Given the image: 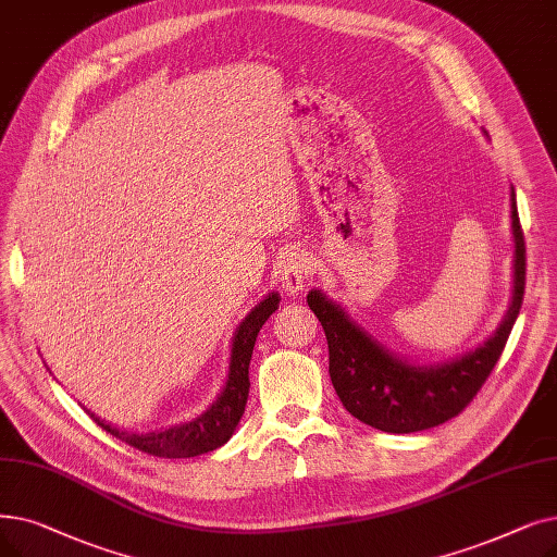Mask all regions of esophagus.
<instances>
[{"label": "esophagus", "instance_id": "esophagus-1", "mask_svg": "<svg viewBox=\"0 0 557 557\" xmlns=\"http://www.w3.org/2000/svg\"><path fill=\"white\" fill-rule=\"evenodd\" d=\"M313 275V263L302 250H288L280 259V282L286 294H300L305 282Z\"/></svg>", "mask_w": 557, "mask_h": 557}]
</instances>
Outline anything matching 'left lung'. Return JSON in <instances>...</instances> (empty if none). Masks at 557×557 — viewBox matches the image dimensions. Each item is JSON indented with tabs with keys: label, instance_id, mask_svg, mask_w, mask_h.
<instances>
[{
	"label": "left lung",
	"instance_id": "obj_1",
	"mask_svg": "<svg viewBox=\"0 0 557 557\" xmlns=\"http://www.w3.org/2000/svg\"><path fill=\"white\" fill-rule=\"evenodd\" d=\"M512 234L515 292L505 319L485 344L437 367H414L398 359L323 292H309L307 305L327 336L334 392L355 419L382 432L407 434L446 423L475 398L500 359L523 302L525 244L515 188Z\"/></svg>",
	"mask_w": 557,
	"mask_h": 557
}]
</instances>
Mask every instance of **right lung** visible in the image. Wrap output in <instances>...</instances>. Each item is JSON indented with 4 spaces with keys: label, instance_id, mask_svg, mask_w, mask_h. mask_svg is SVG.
<instances>
[{
    "label": "right lung",
    "instance_id": "right-lung-1",
    "mask_svg": "<svg viewBox=\"0 0 557 557\" xmlns=\"http://www.w3.org/2000/svg\"><path fill=\"white\" fill-rule=\"evenodd\" d=\"M277 305H280V296L269 294L248 313L246 321L238 325L234 334V344H232L227 382L223 386L219 400H215L198 419L182 425L165 428V430H154V432H125L90 414L92 421L102 430L111 432L115 440L154 457H168V459L196 457L223 446L232 437L240 417L246 412V403L250 394L248 369H250L257 334L261 325L271 319V313L277 309Z\"/></svg>",
    "mask_w": 557,
    "mask_h": 557
}]
</instances>
